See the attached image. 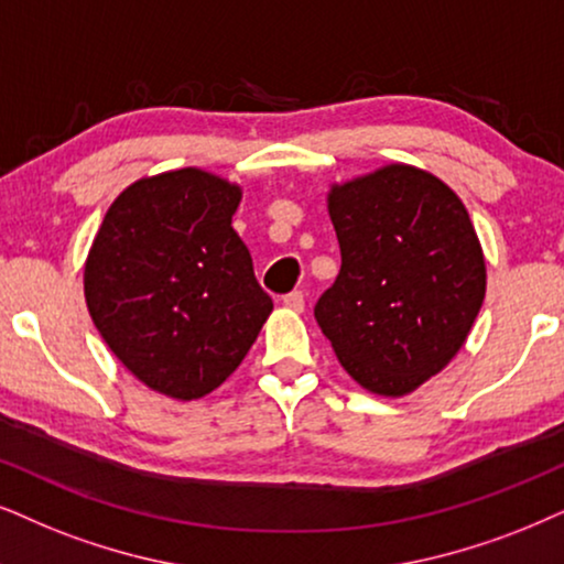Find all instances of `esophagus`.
Here are the masks:
<instances>
[{
  "label": "esophagus",
  "instance_id": "obj_1",
  "mask_svg": "<svg viewBox=\"0 0 564 564\" xmlns=\"http://www.w3.org/2000/svg\"><path fill=\"white\" fill-rule=\"evenodd\" d=\"M283 304H286L289 310L302 312L304 310V294H302V291H291V294L283 296Z\"/></svg>",
  "mask_w": 564,
  "mask_h": 564
}]
</instances>
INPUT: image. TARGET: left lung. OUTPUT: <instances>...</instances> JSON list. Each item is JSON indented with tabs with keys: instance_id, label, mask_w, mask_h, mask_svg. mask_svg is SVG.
Returning a JSON list of instances; mask_svg holds the SVG:
<instances>
[{
	"instance_id": "left-lung-1",
	"label": "left lung",
	"mask_w": 564,
	"mask_h": 564,
	"mask_svg": "<svg viewBox=\"0 0 564 564\" xmlns=\"http://www.w3.org/2000/svg\"><path fill=\"white\" fill-rule=\"evenodd\" d=\"M340 270L315 319L356 382L405 395L466 344L487 268L468 210L437 176L403 163L333 187Z\"/></svg>"
}]
</instances>
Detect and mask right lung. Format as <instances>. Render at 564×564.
Returning a JSON list of instances; mask_svg holds the SVG:
<instances>
[{"instance_id":"add662e5","label":"right lung","mask_w":564,"mask_h":564,"mask_svg":"<svg viewBox=\"0 0 564 564\" xmlns=\"http://www.w3.org/2000/svg\"><path fill=\"white\" fill-rule=\"evenodd\" d=\"M241 192L199 169L134 182L85 262V302L130 372L163 395H208L241 365L273 299L231 216Z\"/></svg>"}]
</instances>
